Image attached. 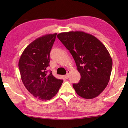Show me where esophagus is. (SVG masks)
<instances>
[{
    "label": "esophagus",
    "mask_w": 128,
    "mask_h": 128,
    "mask_svg": "<svg viewBox=\"0 0 128 128\" xmlns=\"http://www.w3.org/2000/svg\"><path fill=\"white\" fill-rule=\"evenodd\" d=\"M69 72H70V71H69V70H68L67 71V74H66V75H65L64 76V77L66 78H69Z\"/></svg>",
    "instance_id": "1"
}]
</instances>
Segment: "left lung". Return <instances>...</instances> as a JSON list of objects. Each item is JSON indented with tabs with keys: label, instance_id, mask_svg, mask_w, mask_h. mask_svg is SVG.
Here are the masks:
<instances>
[{
	"label": "left lung",
	"instance_id": "obj_1",
	"mask_svg": "<svg viewBox=\"0 0 128 128\" xmlns=\"http://www.w3.org/2000/svg\"><path fill=\"white\" fill-rule=\"evenodd\" d=\"M57 37L74 58L81 78L72 86L86 99L97 97L110 79L112 59L104 45L93 35L82 31L62 32Z\"/></svg>",
	"mask_w": 128,
	"mask_h": 128
}]
</instances>
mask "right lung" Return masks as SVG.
Returning a JSON list of instances; mask_svg holds the SVG:
<instances>
[{
	"label": "right lung",
	"instance_id": "obj_1",
	"mask_svg": "<svg viewBox=\"0 0 128 128\" xmlns=\"http://www.w3.org/2000/svg\"><path fill=\"white\" fill-rule=\"evenodd\" d=\"M56 34H46L35 40L27 46L19 59L18 68L24 86L34 97L41 100L52 98L63 82L47 70Z\"/></svg>",
	"mask_w": 128,
	"mask_h": 128
}]
</instances>
